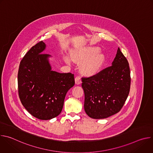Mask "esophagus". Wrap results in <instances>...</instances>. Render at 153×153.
<instances>
[{
    "mask_svg": "<svg viewBox=\"0 0 153 153\" xmlns=\"http://www.w3.org/2000/svg\"><path fill=\"white\" fill-rule=\"evenodd\" d=\"M75 83L76 85H80L82 83L81 79L80 77H76L75 78Z\"/></svg>",
    "mask_w": 153,
    "mask_h": 153,
    "instance_id": "1",
    "label": "esophagus"
}]
</instances>
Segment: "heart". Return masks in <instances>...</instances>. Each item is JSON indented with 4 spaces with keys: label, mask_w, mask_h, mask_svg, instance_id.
<instances>
[{
    "label": "heart",
    "mask_w": 153,
    "mask_h": 153,
    "mask_svg": "<svg viewBox=\"0 0 153 153\" xmlns=\"http://www.w3.org/2000/svg\"><path fill=\"white\" fill-rule=\"evenodd\" d=\"M100 51L97 47H81L71 51V59L68 56H65L63 60L68 65H71L72 60L80 64V70L82 74L93 76L100 72L105 61V56Z\"/></svg>",
    "instance_id": "heart-1"
}]
</instances>
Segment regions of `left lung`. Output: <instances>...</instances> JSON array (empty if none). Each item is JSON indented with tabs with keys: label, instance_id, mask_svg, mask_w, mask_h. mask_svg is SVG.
Wrapping results in <instances>:
<instances>
[{
	"label": "left lung",
	"instance_id": "left-lung-1",
	"mask_svg": "<svg viewBox=\"0 0 153 153\" xmlns=\"http://www.w3.org/2000/svg\"><path fill=\"white\" fill-rule=\"evenodd\" d=\"M82 79L84 109L89 117L105 119L120 111L129 93L131 77L128 62L119 48L112 66Z\"/></svg>",
	"mask_w": 153,
	"mask_h": 153
}]
</instances>
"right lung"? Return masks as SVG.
I'll return each mask as SVG.
<instances>
[{
	"mask_svg": "<svg viewBox=\"0 0 153 153\" xmlns=\"http://www.w3.org/2000/svg\"><path fill=\"white\" fill-rule=\"evenodd\" d=\"M43 41L37 43L21 60L17 75L22 104L33 116L50 120L61 113L65 96L74 85V74L52 70Z\"/></svg>",
	"mask_w": 153,
	"mask_h": 153,
	"instance_id": "1",
	"label": "right lung"
}]
</instances>
